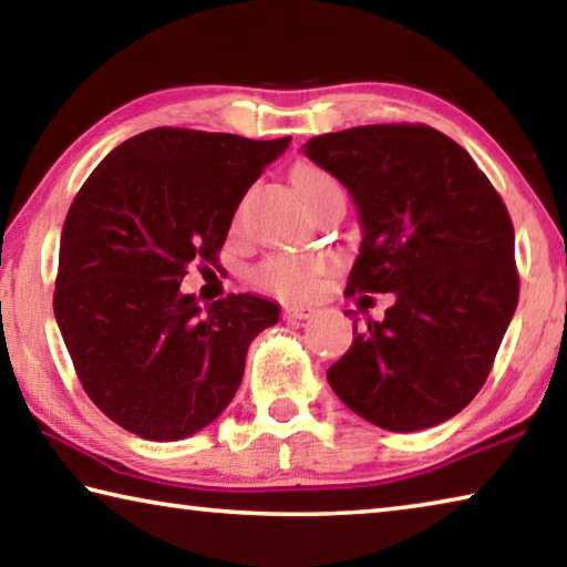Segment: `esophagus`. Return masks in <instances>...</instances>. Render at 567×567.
<instances>
[{"label":"esophagus","mask_w":567,"mask_h":567,"mask_svg":"<svg viewBox=\"0 0 567 567\" xmlns=\"http://www.w3.org/2000/svg\"><path fill=\"white\" fill-rule=\"evenodd\" d=\"M282 315L287 320H307L312 318V310L310 307H285Z\"/></svg>","instance_id":"obj_1"}]
</instances>
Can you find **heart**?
Segmentation results:
<instances>
[{
    "mask_svg": "<svg viewBox=\"0 0 567 567\" xmlns=\"http://www.w3.org/2000/svg\"><path fill=\"white\" fill-rule=\"evenodd\" d=\"M295 187L300 189L305 203L318 192L328 187H340L328 172L312 165H300L295 169ZM328 270V260L322 257H290L275 255L267 257L252 270V282L267 292H275L285 300H302L315 290L318 275Z\"/></svg>",
    "mask_w": 567,
    "mask_h": 567,
    "instance_id": "1",
    "label": "heart"
}]
</instances>
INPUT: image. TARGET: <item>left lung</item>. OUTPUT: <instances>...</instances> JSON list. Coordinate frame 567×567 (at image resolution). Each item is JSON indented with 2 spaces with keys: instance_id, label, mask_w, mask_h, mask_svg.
I'll list each match as a JSON object with an SVG mask.
<instances>
[{
  "instance_id": "1",
  "label": "left lung",
  "mask_w": 567,
  "mask_h": 567,
  "mask_svg": "<svg viewBox=\"0 0 567 567\" xmlns=\"http://www.w3.org/2000/svg\"><path fill=\"white\" fill-rule=\"evenodd\" d=\"M302 150L358 205L362 245L344 292L395 295L385 320L352 322L330 388L392 433L440 425L485 385L515 315L507 207L473 157L427 124H364Z\"/></svg>"
}]
</instances>
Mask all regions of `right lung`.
Segmentation results:
<instances>
[{
	"mask_svg": "<svg viewBox=\"0 0 567 567\" xmlns=\"http://www.w3.org/2000/svg\"><path fill=\"white\" fill-rule=\"evenodd\" d=\"M287 145L155 127L114 147L76 192L54 318L84 392L120 427L169 443L235 398L249 342L280 307L257 295L199 307L179 282L192 262H217L245 192Z\"/></svg>",
	"mask_w": 567,
	"mask_h": 567,
	"instance_id": "obj_1",
	"label": "right lung"
}]
</instances>
